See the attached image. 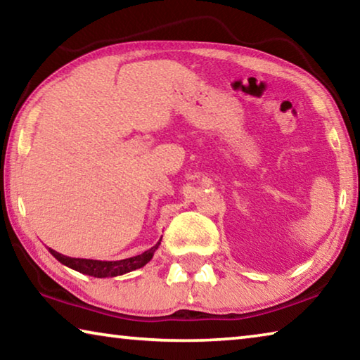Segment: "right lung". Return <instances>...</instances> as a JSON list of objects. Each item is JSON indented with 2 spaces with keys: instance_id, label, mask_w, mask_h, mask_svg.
<instances>
[{
  "instance_id": "add662e5",
  "label": "right lung",
  "mask_w": 360,
  "mask_h": 360,
  "mask_svg": "<svg viewBox=\"0 0 360 360\" xmlns=\"http://www.w3.org/2000/svg\"><path fill=\"white\" fill-rule=\"evenodd\" d=\"M160 241L162 238L157 241L155 246L148 249V251H144L139 255H135V257L124 259V260H92V259L66 257V255L53 251L51 248H49V252H51L53 257L60 262V264L70 266L72 270L82 273V275H89L94 278H114L144 266L152 257H154V252L157 251L158 246H160Z\"/></svg>"
}]
</instances>
